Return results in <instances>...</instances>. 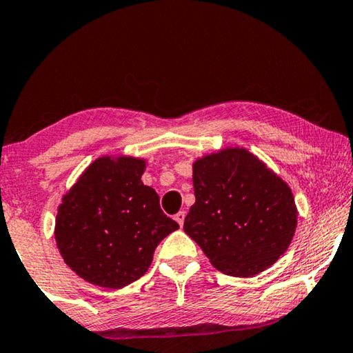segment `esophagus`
Wrapping results in <instances>:
<instances>
[{
  "label": "esophagus",
  "mask_w": 353,
  "mask_h": 353,
  "mask_svg": "<svg viewBox=\"0 0 353 353\" xmlns=\"http://www.w3.org/2000/svg\"><path fill=\"white\" fill-rule=\"evenodd\" d=\"M185 216H186V214L183 210H180L178 212V214L175 215V220H176V223L180 225V226H183V223H185Z\"/></svg>",
  "instance_id": "obj_1"
}]
</instances>
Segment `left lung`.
I'll return each instance as SVG.
<instances>
[{
	"instance_id": "left-lung-1",
	"label": "left lung",
	"mask_w": 353,
	"mask_h": 353,
	"mask_svg": "<svg viewBox=\"0 0 353 353\" xmlns=\"http://www.w3.org/2000/svg\"><path fill=\"white\" fill-rule=\"evenodd\" d=\"M196 202L185 219L194 239L221 273L254 276L291 244L297 209L286 183L243 148H230L192 165Z\"/></svg>"
}]
</instances>
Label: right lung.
I'll use <instances>...</instances> for the list:
<instances>
[{"mask_svg": "<svg viewBox=\"0 0 353 353\" xmlns=\"http://www.w3.org/2000/svg\"><path fill=\"white\" fill-rule=\"evenodd\" d=\"M143 159L99 157L62 197L56 243L64 262L85 281L120 289L151 267L159 243L180 228L143 185Z\"/></svg>", "mask_w": 353, "mask_h": 353, "instance_id": "1", "label": "right lung"}]
</instances>
